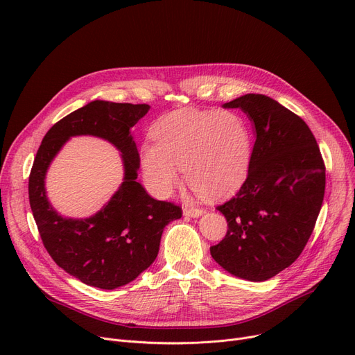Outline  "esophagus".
<instances>
[{
	"mask_svg": "<svg viewBox=\"0 0 355 355\" xmlns=\"http://www.w3.org/2000/svg\"><path fill=\"white\" fill-rule=\"evenodd\" d=\"M202 213H204V211H202L201 209H187V207H185V209L182 210V214H184L185 217H194V218L200 217Z\"/></svg>",
	"mask_w": 355,
	"mask_h": 355,
	"instance_id": "34e87169",
	"label": "esophagus"
}]
</instances>
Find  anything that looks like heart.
<instances>
[{"label":"heart","instance_id":"1","mask_svg":"<svg viewBox=\"0 0 355 355\" xmlns=\"http://www.w3.org/2000/svg\"><path fill=\"white\" fill-rule=\"evenodd\" d=\"M155 145L144 144L141 165L146 185L170 197L180 171L197 193L227 196L245 182L253 154L249 122L236 112L180 109L161 118L153 130Z\"/></svg>","mask_w":355,"mask_h":355}]
</instances>
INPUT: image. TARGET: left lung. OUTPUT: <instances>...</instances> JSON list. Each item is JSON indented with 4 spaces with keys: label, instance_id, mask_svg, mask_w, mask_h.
<instances>
[{
    "label": "left lung",
    "instance_id": "8db88e82",
    "mask_svg": "<svg viewBox=\"0 0 355 355\" xmlns=\"http://www.w3.org/2000/svg\"><path fill=\"white\" fill-rule=\"evenodd\" d=\"M223 107L243 110L256 141L246 181L217 207L229 230L210 253L230 275L263 282L308 243L324 201L325 165L308 125L277 101L248 93Z\"/></svg>",
    "mask_w": 355,
    "mask_h": 355
}]
</instances>
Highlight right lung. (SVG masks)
Here are the masks:
<instances>
[{"label":"right lung","mask_w":355,"mask_h":355,"mask_svg":"<svg viewBox=\"0 0 355 355\" xmlns=\"http://www.w3.org/2000/svg\"><path fill=\"white\" fill-rule=\"evenodd\" d=\"M149 107L93 101L54 123L37 151L28 197L43 245L64 272L89 286L116 289L135 281L155 260L164 227L181 217L178 206L153 198L137 181L139 154L130 129ZM80 135L105 139L119 149L124 180L98 214L71 219L49 204L45 174L64 144Z\"/></svg>","instance_id":"add662e5"}]
</instances>
